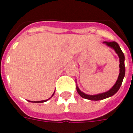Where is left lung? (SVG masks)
<instances>
[{"mask_svg":"<svg viewBox=\"0 0 133 133\" xmlns=\"http://www.w3.org/2000/svg\"><path fill=\"white\" fill-rule=\"evenodd\" d=\"M103 43H105L107 46L110 47L112 49H113L115 50V52L117 54L119 58V77H118L117 80L116 81V83H115V85L110 89L109 90H108L107 92H105L99 93V94L94 95H87V94L81 92L80 90V89L79 88V87L77 85V92L79 93V95L81 97L84 98V99L92 100V101H99V100H102V99H106V98L113 96L121 87V85L122 84V81H123L124 77L125 76V71H126V70H125V64H124L125 56H124V53L121 50L119 45H118L117 43L115 42V41H112V42L103 41Z\"/></svg>","mask_w":133,"mask_h":133,"instance_id":"1","label":"left lung"}]
</instances>
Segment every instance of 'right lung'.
Masks as SVG:
<instances>
[{
  "label": "right lung",
  "mask_w": 133,
  "mask_h": 133,
  "mask_svg": "<svg viewBox=\"0 0 133 133\" xmlns=\"http://www.w3.org/2000/svg\"><path fill=\"white\" fill-rule=\"evenodd\" d=\"M54 92H55V91L54 92V93L52 94V95L51 96V97H50L49 99H46V100H43V101H30V102H33V103H43V102H45V101H47L48 100H49V99H50V98H52V97H53V95H54Z\"/></svg>",
  "instance_id": "add662e5"
}]
</instances>
